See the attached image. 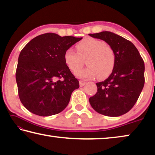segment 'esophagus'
<instances>
[{
    "label": "esophagus",
    "instance_id": "obj_1",
    "mask_svg": "<svg viewBox=\"0 0 155 155\" xmlns=\"http://www.w3.org/2000/svg\"><path fill=\"white\" fill-rule=\"evenodd\" d=\"M79 84H80L81 87H83V86H84V85H85L86 83L84 82V81H79Z\"/></svg>",
    "mask_w": 155,
    "mask_h": 155
}]
</instances>
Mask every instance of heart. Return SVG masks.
I'll return each instance as SVG.
<instances>
[{
  "instance_id": "b5f03b06",
  "label": "heart",
  "mask_w": 155,
  "mask_h": 155,
  "mask_svg": "<svg viewBox=\"0 0 155 155\" xmlns=\"http://www.w3.org/2000/svg\"><path fill=\"white\" fill-rule=\"evenodd\" d=\"M77 52L68 48L64 54V61L68 68L76 72L86 59L88 66L77 74L83 78H93L98 75L99 79L108 77L115 65L114 51L104 41L92 38H85L77 44Z\"/></svg>"
}]
</instances>
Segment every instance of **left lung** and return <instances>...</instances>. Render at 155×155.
<instances>
[{
	"mask_svg": "<svg viewBox=\"0 0 155 155\" xmlns=\"http://www.w3.org/2000/svg\"><path fill=\"white\" fill-rule=\"evenodd\" d=\"M109 44L114 51L115 65L106 80L96 83L98 90L89 101L96 112L117 117L129 111L143 90V60L131 41L110 31L89 34Z\"/></svg>",
	"mask_w": 155,
	"mask_h": 155,
	"instance_id": "8db88e82",
	"label": "left lung"
}]
</instances>
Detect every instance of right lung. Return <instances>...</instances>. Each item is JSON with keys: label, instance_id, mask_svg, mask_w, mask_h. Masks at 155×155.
Masks as SVG:
<instances>
[{"label": "right lung", "instance_id": "right-lung-1", "mask_svg": "<svg viewBox=\"0 0 155 155\" xmlns=\"http://www.w3.org/2000/svg\"><path fill=\"white\" fill-rule=\"evenodd\" d=\"M82 38L44 33L21 51L15 78L21 103L30 112L50 116L68 106L79 82L65 64L64 54Z\"/></svg>", "mask_w": 155, "mask_h": 155}]
</instances>
